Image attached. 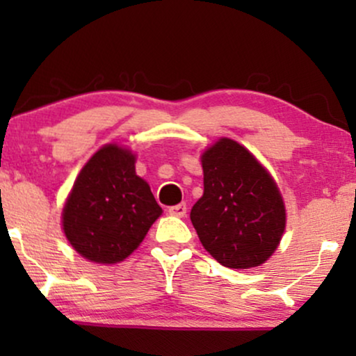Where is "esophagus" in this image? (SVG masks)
Listing matches in <instances>:
<instances>
[{"mask_svg": "<svg viewBox=\"0 0 356 356\" xmlns=\"http://www.w3.org/2000/svg\"><path fill=\"white\" fill-rule=\"evenodd\" d=\"M186 212H187V206L184 202L177 204V206L169 207V214L170 216H177V218H184V216H186Z\"/></svg>", "mask_w": 356, "mask_h": 356, "instance_id": "esophagus-1", "label": "esophagus"}]
</instances>
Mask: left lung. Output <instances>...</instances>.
I'll list each match as a JSON object with an SVG mask.
<instances>
[{
  "mask_svg": "<svg viewBox=\"0 0 356 356\" xmlns=\"http://www.w3.org/2000/svg\"><path fill=\"white\" fill-rule=\"evenodd\" d=\"M204 194L191 220L206 251L226 268L248 269L275 252L286 226L275 181L254 155L220 138L202 155Z\"/></svg>",
  "mask_w": 356,
  "mask_h": 356,
  "instance_id": "8db88e82",
  "label": "left lung"
}]
</instances>
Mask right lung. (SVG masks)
I'll return each mask as SVG.
<instances>
[{
    "instance_id": "right-lung-1",
    "label": "right lung",
    "mask_w": 356,
    "mask_h": 356,
    "mask_svg": "<svg viewBox=\"0 0 356 356\" xmlns=\"http://www.w3.org/2000/svg\"><path fill=\"white\" fill-rule=\"evenodd\" d=\"M162 214L149 184L136 174V157L105 145L76 177L63 207V231L76 252L113 264L137 249Z\"/></svg>"
}]
</instances>
